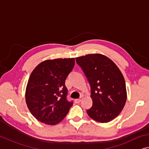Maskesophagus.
Wrapping results in <instances>:
<instances>
[{
  "mask_svg": "<svg viewBox=\"0 0 149 149\" xmlns=\"http://www.w3.org/2000/svg\"><path fill=\"white\" fill-rule=\"evenodd\" d=\"M83 99H84V97L83 96H81V97H80V98H79V99H75V100H74L75 101V103H79L81 102V101H82V100H83Z\"/></svg>",
  "mask_w": 149,
  "mask_h": 149,
  "instance_id": "esophagus-1",
  "label": "esophagus"
}]
</instances>
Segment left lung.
I'll return each instance as SVG.
<instances>
[{"label": "left lung", "instance_id": "left-lung-1", "mask_svg": "<svg viewBox=\"0 0 149 149\" xmlns=\"http://www.w3.org/2000/svg\"><path fill=\"white\" fill-rule=\"evenodd\" d=\"M91 86L93 105L87 110L91 119L107 123L117 117L127 100L125 81L119 68L107 56L87 54L75 58Z\"/></svg>", "mask_w": 149, "mask_h": 149}]
</instances>
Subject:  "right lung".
Segmentation results:
<instances>
[{
	"mask_svg": "<svg viewBox=\"0 0 149 149\" xmlns=\"http://www.w3.org/2000/svg\"><path fill=\"white\" fill-rule=\"evenodd\" d=\"M74 65V58L47 60L32 71L26 89V102L39 121L54 125L69 112L73 102L67 100L65 81Z\"/></svg>",
	"mask_w": 149,
	"mask_h": 149,
	"instance_id": "1",
	"label": "right lung"
}]
</instances>
